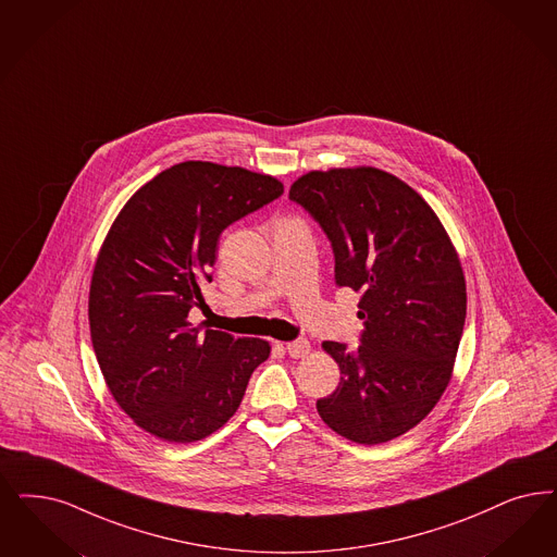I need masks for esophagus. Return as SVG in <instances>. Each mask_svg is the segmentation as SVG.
Masks as SVG:
<instances>
[{
  "mask_svg": "<svg viewBox=\"0 0 557 557\" xmlns=\"http://www.w3.org/2000/svg\"><path fill=\"white\" fill-rule=\"evenodd\" d=\"M287 352L290 357H295V359L306 357L309 352L308 341H306V338H295V341H290V343H287Z\"/></svg>",
  "mask_w": 557,
  "mask_h": 557,
  "instance_id": "esophagus-1",
  "label": "esophagus"
}]
</instances>
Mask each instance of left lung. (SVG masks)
<instances>
[{
	"mask_svg": "<svg viewBox=\"0 0 557 557\" xmlns=\"http://www.w3.org/2000/svg\"><path fill=\"white\" fill-rule=\"evenodd\" d=\"M288 200L329 237L336 287L361 295L359 347L322 345L343 377L315 409L350 442H388L432 411L450 382L467 315L458 256L430 205L373 166L311 171Z\"/></svg>",
	"mask_w": 557,
	"mask_h": 557,
	"instance_id": "8db88e82",
	"label": "left lung"
}]
</instances>
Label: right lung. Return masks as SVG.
I'll return each instance as SVG.
<instances>
[{"label":"right lung","mask_w":557,"mask_h":557,"mask_svg":"<svg viewBox=\"0 0 557 557\" xmlns=\"http://www.w3.org/2000/svg\"><path fill=\"white\" fill-rule=\"evenodd\" d=\"M283 184L242 166L187 161L159 173L125 205L104 239L88 299L104 382L136 425L166 442H196L242 405L269 359L260 338L194 329L208 308L221 233L281 198Z\"/></svg>","instance_id":"add662e5"}]
</instances>
